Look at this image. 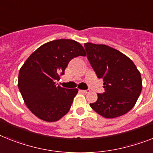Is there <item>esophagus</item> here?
Instances as JSON below:
<instances>
[{"label": "esophagus", "mask_w": 153, "mask_h": 153, "mask_svg": "<svg viewBox=\"0 0 153 153\" xmlns=\"http://www.w3.org/2000/svg\"><path fill=\"white\" fill-rule=\"evenodd\" d=\"M80 92L84 93V94H88L90 92V90H80Z\"/></svg>", "instance_id": "esophagus-1"}]
</instances>
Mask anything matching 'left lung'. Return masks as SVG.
<instances>
[{"label": "left lung", "instance_id": "obj_1", "mask_svg": "<svg viewBox=\"0 0 153 153\" xmlns=\"http://www.w3.org/2000/svg\"><path fill=\"white\" fill-rule=\"evenodd\" d=\"M87 57L105 92L90 106L105 118L126 114L133 108L142 89L141 74L127 56L109 46L85 43Z\"/></svg>", "mask_w": 153, "mask_h": 153}]
</instances>
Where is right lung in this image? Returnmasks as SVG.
Here are the masks:
<instances>
[{"label": "right lung", "instance_id": "obj_1", "mask_svg": "<svg viewBox=\"0 0 153 153\" xmlns=\"http://www.w3.org/2000/svg\"><path fill=\"white\" fill-rule=\"evenodd\" d=\"M85 55L83 46L69 39L46 43L30 55L19 70L18 86L33 114L55 122L69 112L78 89L62 88L55 81L64 74L71 59Z\"/></svg>", "mask_w": 153, "mask_h": 153}]
</instances>
